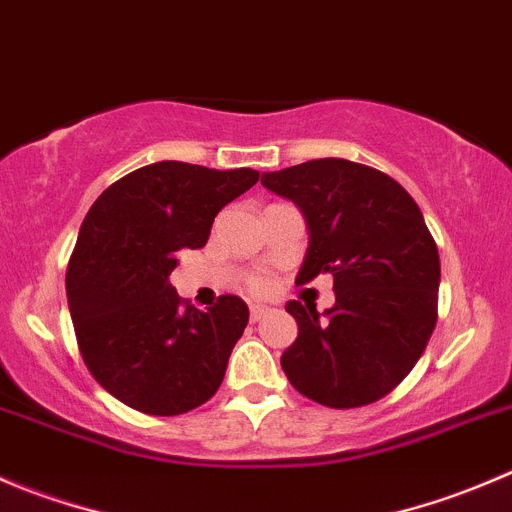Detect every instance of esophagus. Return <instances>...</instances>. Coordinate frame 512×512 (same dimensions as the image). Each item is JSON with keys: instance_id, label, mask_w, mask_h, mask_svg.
I'll use <instances>...</instances> for the list:
<instances>
[{"instance_id": "obj_1", "label": "esophagus", "mask_w": 512, "mask_h": 512, "mask_svg": "<svg viewBox=\"0 0 512 512\" xmlns=\"http://www.w3.org/2000/svg\"><path fill=\"white\" fill-rule=\"evenodd\" d=\"M267 312H270V310H267L265 305H252V307H250V317H252V320H255V322L262 320V317H265Z\"/></svg>"}]
</instances>
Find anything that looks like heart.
Returning <instances> with one entry per match:
<instances>
[{"label":"heart","mask_w":512,"mask_h":512,"mask_svg":"<svg viewBox=\"0 0 512 512\" xmlns=\"http://www.w3.org/2000/svg\"><path fill=\"white\" fill-rule=\"evenodd\" d=\"M272 287V280L270 277H265V275H255L250 280V290L252 292H267Z\"/></svg>","instance_id":"obj_1"}]
</instances>
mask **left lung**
I'll list each match as a JSON object with an SVG mask.
<instances>
[{
    "label": "left lung",
    "mask_w": 512,
    "mask_h": 512,
    "mask_svg": "<svg viewBox=\"0 0 512 512\" xmlns=\"http://www.w3.org/2000/svg\"><path fill=\"white\" fill-rule=\"evenodd\" d=\"M310 230L297 285L330 272L335 305L290 300L297 340L280 365L292 388L327 408L385 398L423 355L438 320L440 257L423 212L385 172L350 160H310L265 172Z\"/></svg>",
    "instance_id": "obj_1"
}]
</instances>
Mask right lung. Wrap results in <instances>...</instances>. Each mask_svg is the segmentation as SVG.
<instances>
[{
	"label": "right lung",
	"instance_id": "add662e5",
	"mask_svg": "<svg viewBox=\"0 0 512 512\" xmlns=\"http://www.w3.org/2000/svg\"><path fill=\"white\" fill-rule=\"evenodd\" d=\"M260 172L155 162L97 197L67 267V302L94 380L147 415H182L217 393L250 310L222 295L205 312L182 302L177 252L207 245L217 212Z\"/></svg>",
	"mask_w": 512,
	"mask_h": 512
}]
</instances>
